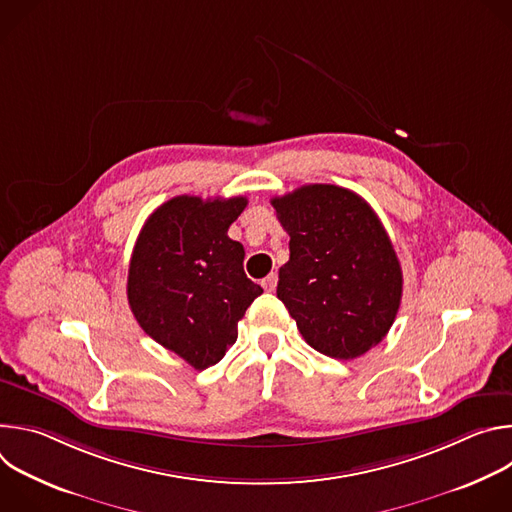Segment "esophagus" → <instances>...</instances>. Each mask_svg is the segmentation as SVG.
Returning <instances> with one entry per match:
<instances>
[{
	"label": "esophagus",
	"mask_w": 512,
	"mask_h": 512,
	"mask_svg": "<svg viewBox=\"0 0 512 512\" xmlns=\"http://www.w3.org/2000/svg\"><path fill=\"white\" fill-rule=\"evenodd\" d=\"M261 285L265 287V291H275V287H277V275H275V273H269V275L261 281Z\"/></svg>",
	"instance_id": "34e87169"
}]
</instances>
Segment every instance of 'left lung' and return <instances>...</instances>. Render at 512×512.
Instances as JSON below:
<instances>
[{
	"mask_svg": "<svg viewBox=\"0 0 512 512\" xmlns=\"http://www.w3.org/2000/svg\"><path fill=\"white\" fill-rule=\"evenodd\" d=\"M289 235L277 298L318 352L352 360L377 346L399 312L403 273L369 202L348 188L308 184L271 198Z\"/></svg>",
	"mask_w": 512,
	"mask_h": 512,
	"instance_id": "obj_1",
	"label": "left lung"
}]
</instances>
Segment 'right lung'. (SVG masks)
Instances as JSON below:
<instances>
[{
  "mask_svg": "<svg viewBox=\"0 0 512 512\" xmlns=\"http://www.w3.org/2000/svg\"><path fill=\"white\" fill-rule=\"evenodd\" d=\"M245 206V196H176L150 214L131 253L127 300L137 324L198 371L227 354L263 294L245 275L243 245L227 235Z\"/></svg>",
  "mask_w": 512,
  "mask_h": 512,
  "instance_id": "1",
  "label": "right lung"
}]
</instances>
